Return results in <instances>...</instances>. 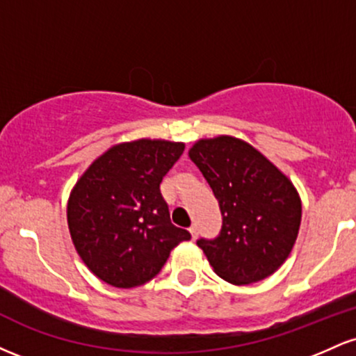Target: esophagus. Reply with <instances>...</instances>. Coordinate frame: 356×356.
<instances>
[{
  "mask_svg": "<svg viewBox=\"0 0 356 356\" xmlns=\"http://www.w3.org/2000/svg\"><path fill=\"white\" fill-rule=\"evenodd\" d=\"M189 232H191V236H192V241L197 239V236H199V229H197V226H191Z\"/></svg>",
  "mask_w": 356,
  "mask_h": 356,
  "instance_id": "esophagus-1",
  "label": "esophagus"
}]
</instances>
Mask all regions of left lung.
<instances>
[{"mask_svg":"<svg viewBox=\"0 0 356 356\" xmlns=\"http://www.w3.org/2000/svg\"><path fill=\"white\" fill-rule=\"evenodd\" d=\"M219 202L222 226L201 238L216 275L232 284L264 280L284 263L301 222L300 195L254 147L234 137L199 140L189 150Z\"/></svg>","mask_w":356,"mask_h":356,"instance_id":"1","label":"left lung"}]
</instances>
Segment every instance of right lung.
Segmentation results:
<instances>
[{
	"instance_id": "1",
	"label": "right lung",
	"mask_w": 356,
	"mask_h": 356,
	"mask_svg": "<svg viewBox=\"0 0 356 356\" xmlns=\"http://www.w3.org/2000/svg\"><path fill=\"white\" fill-rule=\"evenodd\" d=\"M184 144L136 140L112 147L80 177L68 201V227L81 261L115 288L161 273L191 232L174 226L161 182Z\"/></svg>"
}]
</instances>
